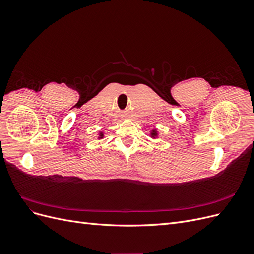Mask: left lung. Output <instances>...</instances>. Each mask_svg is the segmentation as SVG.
<instances>
[{"label": "left lung", "mask_w": 254, "mask_h": 254, "mask_svg": "<svg viewBox=\"0 0 254 254\" xmlns=\"http://www.w3.org/2000/svg\"><path fill=\"white\" fill-rule=\"evenodd\" d=\"M149 136L151 137V139H153V140H157L158 137H159V132H158V130H157V129H152L151 131H150Z\"/></svg>", "instance_id": "left-lung-1"}]
</instances>
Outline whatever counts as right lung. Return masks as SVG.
Listing matches in <instances>:
<instances>
[{"label": "right lung", "instance_id": "add662e5", "mask_svg": "<svg viewBox=\"0 0 254 254\" xmlns=\"http://www.w3.org/2000/svg\"><path fill=\"white\" fill-rule=\"evenodd\" d=\"M104 136H105V135H104V132L99 131V132H98V135H97V139H98V140H102V139H104Z\"/></svg>", "mask_w": 254, "mask_h": 254}]
</instances>
